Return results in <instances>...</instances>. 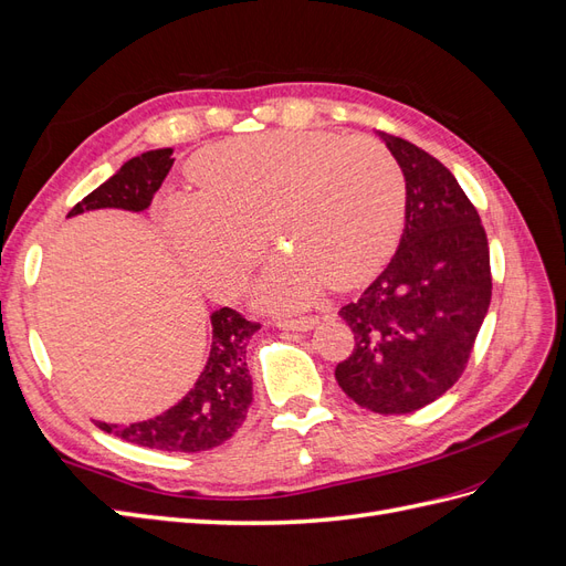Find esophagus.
<instances>
[{"instance_id":"obj_1","label":"esophagus","mask_w":566,"mask_h":566,"mask_svg":"<svg viewBox=\"0 0 566 566\" xmlns=\"http://www.w3.org/2000/svg\"><path fill=\"white\" fill-rule=\"evenodd\" d=\"M316 321H318L316 316H300V318H276L273 323L283 331H310Z\"/></svg>"}]
</instances>
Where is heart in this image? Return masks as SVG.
<instances>
[{"mask_svg": "<svg viewBox=\"0 0 566 566\" xmlns=\"http://www.w3.org/2000/svg\"><path fill=\"white\" fill-rule=\"evenodd\" d=\"M202 191L158 202L169 241L214 295H238L266 252L285 250L256 297L276 310L314 302L328 281L361 283L397 241L406 184L389 148L366 134L271 132L205 150Z\"/></svg>", "mask_w": 566, "mask_h": 566, "instance_id": "1", "label": "heart"}]
</instances>
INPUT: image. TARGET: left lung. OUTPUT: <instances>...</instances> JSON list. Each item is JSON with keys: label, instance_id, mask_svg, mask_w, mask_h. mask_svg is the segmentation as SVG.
Here are the masks:
<instances>
[{"label": "left lung", "instance_id": "obj_1", "mask_svg": "<svg viewBox=\"0 0 566 566\" xmlns=\"http://www.w3.org/2000/svg\"><path fill=\"white\" fill-rule=\"evenodd\" d=\"M380 136L406 179V227L385 271L339 310L354 349L335 380L361 408L403 416L465 373L493 283L486 231L455 177L410 142Z\"/></svg>", "mask_w": 566, "mask_h": 566}]
</instances>
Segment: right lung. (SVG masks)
<instances>
[{
  "label": "right lung",
  "mask_w": 566,
  "mask_h": 566,
  "mask_svg": "<svg viewBox=\"0 0 566 566\" xmlns=\"http://www.w3.org/2000/svg\"><path fill=\"white\" fill-rule=\"evenodd\" d=\"M175 158L172 148L148 150L119 167L106 184L82 198L67 217L84 210L119 208L146 210L153 196L163 186ZM212 345L198 382L186 397L144 422L108 424L98 422V430L115 434L136 447L169 451V453H200L221 447L243 424L252 403V378L245 364L248 339L262 328V323L248 321L241 312L221 306L212 314Z\"/></svg>",
  "instance_id": "right-lung-1"
}]
</instances>
